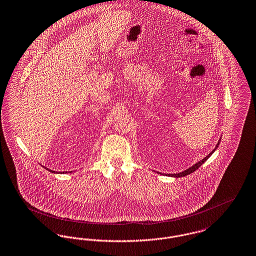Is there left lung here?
<instances>
[{
	"label": "left lung",
	"mask_w": 256,
	"mask_h": 256,
	"mask_svg": "<svg viewBox=\"0 0 256 256\" xmlns=\"http://www.w3.org/2000/svg\"><path fill=\"white\" fill-rule=\"evenodd\" d=\"M220 139L218 140V144H216V148L214 149V150L210 152V154L207 156H205L203 160H201L200 162H196V164H194L192 166H190V168H188L186 170H184V171H182V172H180V173H178V174H167L166 176H170V177H175V178H180V177H184V176H186V175H188V174H190V173H192V172H194L196 169H198L200 166H202L209 158H210V156L212 154V152H214V150L218 149V145H220ZM160 174H162V173H160Z\"/></svg>",
	"instance_id": "left-lung-1"
}]
</instances>
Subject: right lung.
<instances>
[{
	"label": "right lung",
	"mask_w": 256,
	"mask_h": 256,
	"mask_svg": "<svg viewBox=\"0 0 256 256\" xmlns=\"http://www.w3.org/2000/svg\"><path fill=\"white\" fill-rule=\"evenodd\" d=\"M48 171H50V172H52V173H60V172H56V171H53V170H50V169H48V168H46ZM72 172V171H70ZM62 173H68V172H62Z\"/></svg>",
	"instance_id": "right-lung-1"
}]
</instances>
